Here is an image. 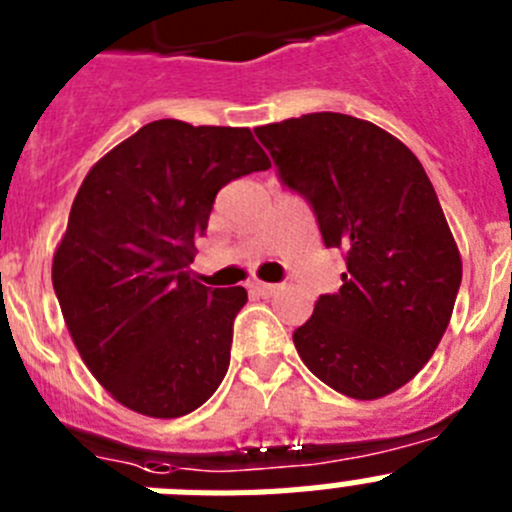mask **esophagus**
Returning <instances> with one entry per match:
<instances>
[{"label":"esophagus","instance_id":"obj_1","mask_svg":"<svg viewBox=\"0 0 512 512\" xmlns=\"http://www.w3.org/2000/svg\"><path fill=\"white\" fill-rule=\"evenodd\" d=\"M279 289V284H269V282H253L251 292L259 297H271Z\"/></svg>","mask_w":512,"mask_h":512}]
</instances>
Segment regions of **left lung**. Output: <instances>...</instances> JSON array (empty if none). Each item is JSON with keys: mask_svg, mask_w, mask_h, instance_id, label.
Segmentation results:
<instances>
[{"mask_svg": "<svg viewBox=\"0 0 512 512\" xmlns=\"http://www.w3.org/2000/svg\"><path fill=\"white\" fill-rule=\"evenodd\" d=\"M289 192L341 248L336 295L295 330L300 359L354 400L400 390L436 351L461 284V256L431 179L395 135L341 112L253 130Z\"/></svg>", "mask_w": 512, "mask_h": 512, "instance_id": "8db88e82", "label": "left lung"}]
</instances>
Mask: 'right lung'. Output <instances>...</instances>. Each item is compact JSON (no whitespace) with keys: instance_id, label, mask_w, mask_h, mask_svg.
Wrapping results in <instances>:
<instances>
[{"instance_id":"right-lung-1","label":"right lung","mask_w":512,"mask_h":512,"mask_svg":"<svg viewBox=\"0 0 512 512\" xmlns=\"http://www.w3.org/2000/svg\"><path fill=\"white\" fill-rule=\"evenodd\" d=\"M248 128L148 122L99 158L53 256V289L89 372L125 408L182 418L230 364L243 287L194 282L217 192L269 169Z\"/></svg>"}]
</instances>
